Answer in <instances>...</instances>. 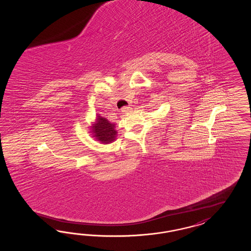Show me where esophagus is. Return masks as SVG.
I'll return each mask as SVG.
<instances>
[{
	"instance_id": "esophagus-1",
	"label": "esophagus",
	"mask_w": 251,
	"mask_h": 251,
	"mask_svg": "<svg viewBox=\"0 0 251 251\" xmlns=\"http://www.w3.org/2000/svg\"><path fill=\"white\" fill-rule=\"evenodd\" d=\"M130 112H132V108L130 107V106H124L122 108L123 114H128Z\"/></svg>"
}]
</instances>
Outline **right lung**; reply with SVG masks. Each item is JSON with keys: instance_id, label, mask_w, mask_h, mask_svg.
<instances>
[{"instance_id": "1", "label": "right lung", "mask_w": 251, "mask_h": 251, "mask_svg": "<svg viewBox=\"0 0 251 251\" xmlns=\"http://www.w3.org/2000/svg\"><path fill=\"white\" fill-rule=\"evenodd\" d=\"M92 133L93 137L101 144H109L114 142L116 137L117 131L115 130V124L109 122L106 118L97 115L96 122L92 126Z\"/></svg>"}]
</instances>
